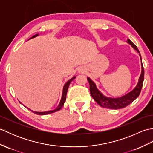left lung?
<instances>
[{
    "instance_id": "1",
    "label": "left lung",
    "mask_w": 153,
    "mask_h": 153,
    "mask_svg": "<svg viewBox=\"0 0 153 153\" xmlns=\"http://www.w3.org/2000/svg\"><path fill=\"white\" fill-rule=\"evenodd\" d=\"M127 43H129L135 50L138 52L139 53V56H140L141 61L142 70L141 76H139L137 85H136V87L131 91L127 93L126 95H123L121 97H118V98H110V97H105V95H103L99 91V90L97 88L95 83H94L89 77H87L90 85L89 90L91 95L93 99L95 100L100 106L103 107V108L111 109H120L125 108L126 106L129 105V104L131 103L134 100L137 99L138 96L139 95V94L141 93V88L143 87V83L144 81V68L143 66L141 56L137 47H136L130 40L128 39V42H127Z\"/></svg>"
}]
</instances>
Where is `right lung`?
Here are the masks:
<instances>
[{"mask_svg": "<svg viewBox=\"0 0 153 153\" xmlns=\"http://www.w3.org/2000/svg\"><path fill=\"white\" fill-rule=\"evenodd\" d=\"M38 36V34H36L34 36L32 37L31 38H30V39L32 38H34L35 37ZM75 78H76V76H74L72 78L70 79L69 81H68V82L65 83V85L63 87V91H62V98H61V100H60V102L59 103V105H58V106H57V108L56 109L54 110H49V111H47V112H35V111H33V110H30L31 111H32L33 112H34L35 114H38V115H46V114H51V113H53V112H55L58 111V110H60V108H62V107L63 106L65 102V101H66V94H67V91H68V87H69V85H70V83H71V81H72L73 79H74ZM29 109V108H28Z\"/></svg>", "mask_w": 153, "mask_h": 153, "instance_id": "right-lung-1", "label": "right lung"}]
</instances>
